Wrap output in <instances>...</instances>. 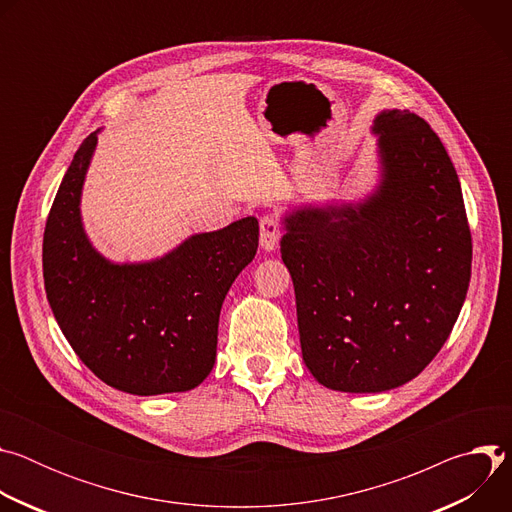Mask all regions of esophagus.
<instances>
[{"label": "esophagus", "mask_w": 512, "mask_h": 512, "mask_svg": "<svg viewBox=\"0 0 512 512\" xmlns=\"http://www.w3.org/2000/svg\"><path fill=\"white\" fill-rule=\"evenodd\" d=\"M259 227H261V235H259L261 247L265 251H275L279 245V239H281L279 218L275 214H265V216H261Z\"/></svg>", "instance_id": "esophagus-1"}]
</instances>
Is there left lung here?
<instances>
[{
  "label": "left lung",
  "mask_w": 512,
  "mask_h": 512,
  "mask_svg": "<svg viewBox=\"0 0 512 512\" xmlns=\"http://www.w3.org/2000/svg\"><path fill=\"white\" fill-rule=\"evenodd\" d=\"M383 180L360 204L285 216L302 356L328 389L415 379L448 340L470 283L472 235L456 168L415 113L375 119Z\"/></svg>",
  "instance_id": "obj_1"
}]
</instances>
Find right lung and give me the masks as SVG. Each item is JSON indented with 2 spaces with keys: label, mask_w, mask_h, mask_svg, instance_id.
Wrapping results in <instances>:
<instances>
[{
  "label": "right lung",
  "mask_w": 512,
  "mask_h": 512,
  "mask_svg": "<svg viewBox=\"0 0 512 512\" xmlns=\"http://www.w3.org/2000/svg\"><path fill=\"white\" fill-rule=\"evenodd\" d=\"M97 131L72 158L42 243L44 287L72 350L109 387L131 395L198 387L214 367L218 316L259 245L255 216L194 235L150 263L115 265L89 243L81 190Z\"/></svg>",
  "instance_id": "add662e5"
}]
</instances>
